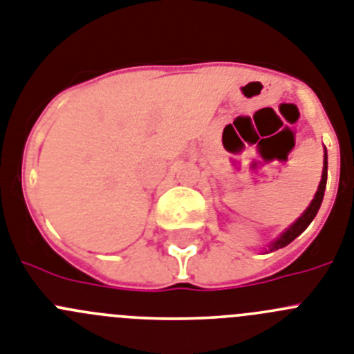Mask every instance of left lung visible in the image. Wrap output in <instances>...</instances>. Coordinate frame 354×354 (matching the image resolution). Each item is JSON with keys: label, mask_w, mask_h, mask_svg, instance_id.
<instances>
[{"label": "left lung", "mask_w": 354, "mask_h": 354, "mask_svg": "<svg viewBox=\"0 0 354 354\" xmlns=\"http://www.w3.org/2000/svg\"><path fill=\"white\" fill-rule=\"evenodd\" d=\"M326 178H328V155H326V148H324L323 174H321V181H319V187H317V190H316V196H314V199L310 201V205L307 206V209H305V212L301 213V215L298 216V218H296V221L292 222V224L289 225V227L286 229V231L282 232L279 238H275V240L268 245L270 252H273V250H279V248H282V247H286V245L291 243V241L295 240V238L300 236L301 232L308 227V224L314 221V216L317 215V212H319V208H321V203H323L324 189H326ZM268 250H266V252H268Z\"/></svg>", "instance_id": "obj_1"}]
</instances>
